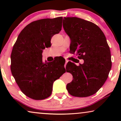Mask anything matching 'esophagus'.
I'll list each match as a JSON object with an SVG mask.
<instances>
[{"label": "esophagus", "instance_id": "obj_1", "mask_svg": "<svg viewBox=\"0 0 121 121\" xmlns=\"http://www.w3.org/2000/svg\"><path fill=\"white\" fill-rule=\"evenodd\" d=\"M67 63H68V60H65V64H64V67H65V68L66 67V65H67Z\"/></svg>", "mask_w": 121, "mask_h": 121}]
</instances>
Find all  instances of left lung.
I'll return each mask as SVG.
<instances>
[{"label": "left lung", "mask_w": 121, "mask_h": 121, "mask_svg": "<svg viewBox=\"0 0 121 121\" xmlns=\"http://www.w3.org/2000/svg\"><path fill=\"white\" fill-rule=\"evenodd\" d=\"M63 26L70 39L71 53L84 60L78 66L71 62L66 65V70L73 78L67 85L68 91L75 97L94 95L105 83L111 68L110 49L105 35L96 25L76 17H64Z\"/></svg>", "instance_id": "left-lung-1"}]
</instances>
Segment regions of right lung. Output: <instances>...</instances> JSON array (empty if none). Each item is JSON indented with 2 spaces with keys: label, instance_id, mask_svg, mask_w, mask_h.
Listing matches in <instances>:
<instances>
[{
  "label": "right lung",
  "instance_id": "add662e5",
  "mask_svg": "<svg viewBox=\"0 0 121 121\" xmlns=\"http://www.w3.org/2000/svg\"><path fill=\"white\" fill-rule=\"evenodd\" d=\"M62 17L33 21L20 33L11 54V71L23 93L34 100H43L52 94L53 84L64 73L58 62H42V52L51 46L58 34Z\"/></svg>",
  "mask_w": 121,
  "mask_h": 121
}]
</instances>
